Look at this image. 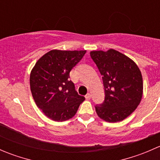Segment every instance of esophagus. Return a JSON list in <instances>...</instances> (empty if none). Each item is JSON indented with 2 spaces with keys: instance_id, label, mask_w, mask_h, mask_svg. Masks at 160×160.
Returning <instances> with one entry per match:
<instances>
[{
  "instance_id": "esophagus-1",
  "label": "esophagus",
  "mask_w": 160,
  "mask_h": 160,
  "mask_svg": "<svg viewBox=\"0 0 160 160\" xmlns=\"http://www.w3.org/2000/svg\"><path fill=\"white\" fill-rule=\"evenodd\" d=\"M85 98H86L87 100H90V98H91V93H88L86 94V96H85Z\"/></svg>"
}]
</instances>
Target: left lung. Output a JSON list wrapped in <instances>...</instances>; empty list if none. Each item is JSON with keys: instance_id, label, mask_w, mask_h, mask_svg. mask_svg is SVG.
Instances as JSON below:
<instances>
[{"instance_id": "1", "label": "left lung", "mask_w": 160, "mask_h": 160, "mask_svg": "<svg viewBox=\"0 0 160 160\" xmlns=\"http://www.w3.org/2000/svg\"><path fill=\"white\" fill-rule=\"evenodd\" d=\"M90 56L102 76L104 101L95 106L98 115L108 122L123 121L141 101V71L133 60L114 49L92 51Z\"/></svg>"}]
</instances>
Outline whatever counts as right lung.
Wrapping results in <instances>:
<instances>
[{"mask_svg": "<svg viewBox=\"0 0 160 160\" xmlns=\"http://www.w3.org/2000/svg\"><path fill=\"white\" fill-rule=\"evenodd\" d=\"M86 50H51L32 69L30 88L37 107L56 122L73 117L85 98L78 94L70 80V72L81 60Z\"/></svg>", "mask_w": 160, "mask_h": 160, "instance_id": "1", "label": "right lung"}]
</instances>
